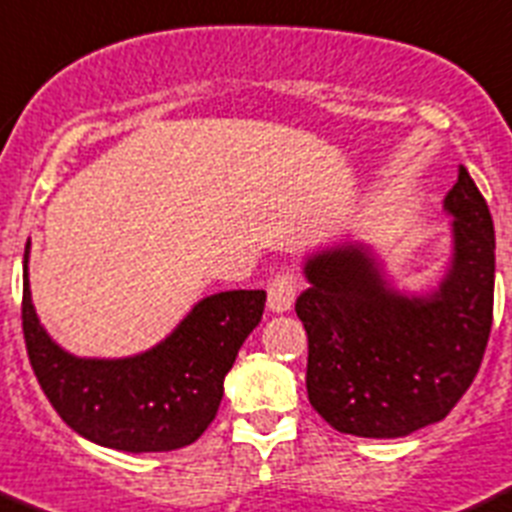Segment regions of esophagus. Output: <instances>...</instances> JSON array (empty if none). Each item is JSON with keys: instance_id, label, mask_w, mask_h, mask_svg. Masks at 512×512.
Returning a JSON list of instances; mask_svg holds the SVG:
<instances>
[{"instance_id": "esophagus-1", "label": "esophagus", "mask_w": 512, "mask_h": 512, "mask_svg": "<svg viewBox=\"0 0 512 512\" xmlns=\"http://www.w3.org/2000/svg\"><path fill=\"white\" fill-rule=\"evenodd\" d=\"M295 295H298V278H295V272H278L270 280V285H267V308L272 313H288L295 303Z\"/></svg>"}]
</instances>
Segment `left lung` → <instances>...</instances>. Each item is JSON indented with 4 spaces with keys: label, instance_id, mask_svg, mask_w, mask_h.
Masks as SVG:
<instances>
[{
    "label": "left lung",
    "instance_id": "1",
    "mask_svg": "<svg viewBox=\"0 0 512 512\" xmlns=\"http://www.w3.org/2000/svg\"><path fill=\"white\" fill-rule=\"evenodd\" d=\"M444 209L455 217V257L429 298L386 288L361 245L305 262L310 288L295 300L308 333L305 386L333 429L407 437L455 409L480 371L495 290V229L465 166Z\"/></svg>",
    "mask_w": 512,
    "mask_h": 512
}]
</instances>
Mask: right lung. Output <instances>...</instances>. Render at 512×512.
Returning <instances> with one entry per match:
<instances>
[{
	"instance_id": "obj_1",
	"label": "right lung",
	"mask_w": 512,
	"mask_h": 512,
	"mask_svg": "<svg viewBox=\"0 0 512 512\" xmlns=\"http://www.w3.org/2000/svg\"><path fill=\"white\" fill-rule=\"evenodd\" d=\"M22 275L27 356L52 409L80 437L123 452H171L217 417L224 376L260 323L265 290H227L194 305L166 341L133 358H75L45 333Z\"/></svg>"
}]
</instances>
